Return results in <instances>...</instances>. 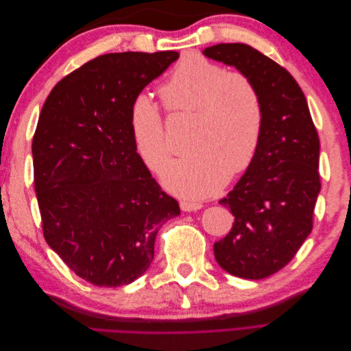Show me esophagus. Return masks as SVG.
Here are the masks:
<instances>
[{
	"mask_svg": "<svg viewBox=\"0 0 351 351\" xmlns=\"http://www.w3.org/2000/svg\"><path fill=\"white\" fill-rule=\"evenodd\" d=\"M180 208L184 212H192V210H197L202 208L200 204H195V202H180Z\"/></svg>",
	"mask_w": 351,
	"mask_h": 351,
	"instance_id": "obj_1",
	"label": "esophagus"
}]
</instances>
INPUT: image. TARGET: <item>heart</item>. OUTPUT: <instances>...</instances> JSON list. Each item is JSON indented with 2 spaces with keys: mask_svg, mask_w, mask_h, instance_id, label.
<instances>
[{
  "mask_svg": "<svg viewBox=\"0 0 351 351\" xmlns=\"http://www.w3.org/2000/svg\"><path fill=\"white\" fill-rule=\"evenodd\" d=\"M161 97L169 112H195L190 146L193 152L168 162L161 180L182 197L217 193L231 176L252 165L258 154L265 111L261 92L243 71H226L218 62L189 52L180 60ZM132 139L145 165L158 171L171 155L164 117L147 93L130 107Z\"/></svg>",
  "mask_w": 351,
  "mask_h": 351,
  "instance_id": "heart-1",
  "label": "heart"
}]
</instances>
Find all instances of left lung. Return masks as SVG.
<instances>
[{"label":"left lung","mask_w":351,"mask_h":351,"mask_svg":"<svg viewBox=\"0 0 351 351\" xmlns=\"http://www.w3.org/2000/svg\"><path fill=\"white\" fill-rule=\"evenodd\" d=\"M204 56L246 73L265 111L256 156L219 204L234 217L228 234L214 244L219 267L246 280L278 272L313 227L321 192L319 137L304 93L291 74L246 44H218Z\"/></svg>","instance_id":"left-lung-1"}]
</instances>
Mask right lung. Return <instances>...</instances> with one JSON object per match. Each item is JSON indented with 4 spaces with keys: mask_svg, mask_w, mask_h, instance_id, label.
Returning a JSON list of instances; mask_svg holds the SVG:
<instances>
[{
    "mask_svg": "<svg viewBox=\"0 0 351 351\" xmlns=\"http://www.w3.org/2000/svg\"><path fill=\"white\" fill-rule=\"evenodd\" d=\"M177 58L176 51L99 56L61 79L42 107L32 155L44 237L93 285L139 278L159 228L180 215L136 152L129 121L136 95Z\"/></svg>",
    "mask_w": 351,
    "mask_h": 351,
    "instance_id": "right-lung-1",
    "label": "right lung"
}]
</instances>
